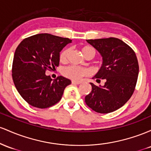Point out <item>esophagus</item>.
I'll list each match as a JSON object with an SVG mask.
<instances>
[{
	"mask_svg": "<svg viewBox=\"0 0 151 151\" xmlns=\"http://www.w3.org/2000/svg\"><path fill=\"white\" fill-rule=\"evenodd\" d=\"M72 83L75 84V85H79L81 83H82V82L81 81H72Z\"/></svg>",
	"mask_w": 151,
	"mask_h": 151,
	"instance_id": "obj_1",
	"label": "esophagus"
}]
</instances>
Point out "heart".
Segmentation results:
<instances>
[{
    "instance_id": "obj_1",
    "label": "heart",
    "mask_w": 151,
    "mask_h": 151,
    "mask_svg": "<svg viewBox=\"0 0 151 151\" xmlns=\"http://www.w3.org/2000/svg\"><path fill=\"white\" fill-rule=\"evenodd\" d=\"M82 53L84 55L86 54H91L94 57L96 54V50L93 47L85 46L82 48ZM70 49L66 48L62 50L60 53V60L61 62H64L67 60L68 55ZM62 73L65 77L72 79V80H79L83 76H86L88 74V70L84 68L77 66V65H69V66L64 68L62 70Z\"/></svg>"
}]
</instances>
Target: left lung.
I'll return each instance as SVG.
<instances>
[{
  "mask_svg": "<svg viewBox=\"0 0 151 151\" xmlns=\"http://www.w3.org/2000/svg\"><path fill=\"white\" fill-rule=\"evenodd\" d=\"M99 52L103 64L93 78L105 79L103 86L90 83L92 91L85 98L87 106L96 112L108 113L121 108L133 95L139 66L134 50L116 38L86 40Z\"/></svg>",
  "mask_w": 151,
  "mask_h": 151,
  "instance_id": "left-lung-1",
  "label": "left lung"
}]
</instances>
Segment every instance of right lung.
I'll return each mask as SVG.
<instances>
[{"mask_svg":"<svg viewBox=\"0 0 151 151\" xmlns=\"http://www.w3.org/2000/svg\"><path fill=\"white\" fill-rule=\"evenodd\" d=\"M71 41L67 38L40 33L25 38L17 47L12 77L18 92L30 106L47 108L61 99L71 81L63 76L52 81L45 71L58 66L60 52Z\"/></svg>","mask_w":151,"mask_h":151,"instance_id":"right-lung-1","label":"right lung"}]
</instances>
